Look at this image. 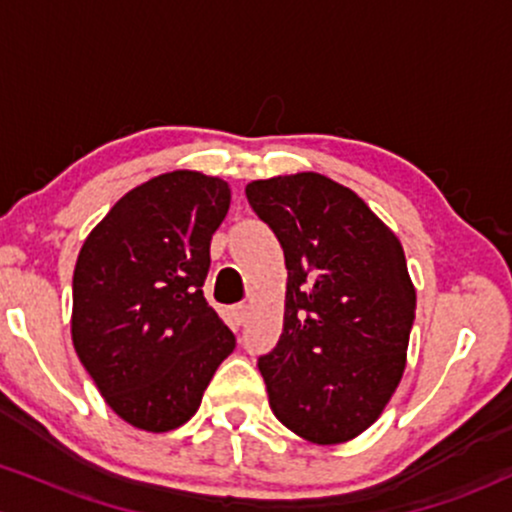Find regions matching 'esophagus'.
<instances>
[{"instance_id":"34e87169","label":"esophagus","mask_w":512,"mask_h":512,"mask_svg":"<svg viewBox=\"0 0 512 512\" xmlns=\"http://www.w3.org/2000/svg\"><path fill=\"white\" fill-rule=\"evenodd\" d=\"M231 315H233V322H236L238 327L245 325V322H248V317H250V305L248 303H236L231 308Z\"/></svg>"}]
</instances>
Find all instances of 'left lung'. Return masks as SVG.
I'll use <instances>...</instances> for the list:
<instances>
[{
	"label": "left lung",
	"instance_id": "1",
	"mask_svg": "<svg viewBox=\"0 0 512 512\" xmlns=\"http://www.w3.org/2000/svg\"><path fill=\"white\" fill-rule=\"evenodd\" d=\"M284 248V332L260 356L269 407L310 443L356 438L407 366L416 291L399 240L349 187L320 173L245 187Z\"/></svg>",
	"mask_w": 512,
	"mask_h": 512
}]
</instances>
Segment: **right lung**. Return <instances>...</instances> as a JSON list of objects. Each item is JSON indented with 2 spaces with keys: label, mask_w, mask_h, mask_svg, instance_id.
Instances as JSON below:
<instances>
[{
  "label": "right lung",
  "mask_w": 512,
  "mask_h": 512,
  "mask_svg": "<svg viewBox=\"0 0 512 512\" xmlns=\"http://www.w3.org/2000/svg\"><path fill=\"white\" fill-rule=\"evenodd\" d=\"M221 178L173 170L129 190L74 267L72 342L108 407L142 431L190 421L236 337L204 298Z\"/></svg>",
  "instance_id": "add662e5"
}]
</instances>
